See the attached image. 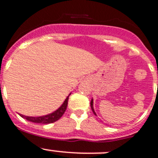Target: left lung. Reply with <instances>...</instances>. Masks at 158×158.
<instances>
[{"mask_svg":"<svg viewBox=\"0 0 158 158\" xmlns=\"http://www.w3.org/2000/svg\"><path fill=\"white\" fill-rule=\"evenodd\" d=\"M91 108H92V112L94 113V114H95V115H96V114H95V112L94 111V109H93V100H92V101H91Z\"/></svg>","mask_w":158,"mask_h":158,"instance_id":"obj_1","label":"left lung"}]
</instances>
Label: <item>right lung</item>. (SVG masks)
I'll list each match as a JSON object with an SVG mask.
<instances>
[{"instance_id": "1", "label": "right lung", "mask_w": 158, "mask_h": 158, "mask_svg": "<svg viewBox=\"0 0 158 158\" xmlns=\"http://www.w3.org/2000/svg\"><path fill=\"white\" fill-rule=\"evenodd\" d=\"M69 95H70V94H69ZM69 95H68L67 98L65 99L63 105H62L57 110H56L54 113H52V114H48V115L46 116H42V117H37V118L27 117V116H24L23 115V114H20V116H21L22 118L27 119V121H31V122L34 123H38V124H50V123L55 122V121H58L59 118H61L62 116L63 115V114L65 113V111H66Z\"/></svg>"}]
</instances>
